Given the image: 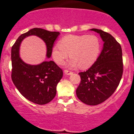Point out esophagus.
<instances>
[{
    "instance_id": "esophagus-1",
    "label": "esophagus",
    "mask_w": 134,
    "mask_h": 134,
    "mask_svg": "<svg viewBox=\"0 0 134 134\" xmlns=\"http://www.w3.org/2000/svg\"><path fill=\"white\" fill-rule=\"evenodd\" d=\"M64 73L66 75H71L72 74V71H70V70H64Z\"/></svg>"
}]
</instances>
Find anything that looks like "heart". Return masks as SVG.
<instances>
[{
    "instance_id": "obj_1",
    "label": "heart",
    "mask_w": 134,
    "mask_h": 134,
    "mask_svg": "<svg viewBox=\"0 0 134 134\" xmlns=\"http://www.w3.org/2000/svg\"><path fill=\"white\" fill-rule=\"evenodd\" d=\"M100 51V42L94 35H67L53 46L52 57L56 64H64L69 57L71 68H88L97 59Z\"/></svg>"
}]
</instances>
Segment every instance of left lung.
<instances>
[{"instance_id":"left-lung-1","label":"left lung","mask_w":134,"mask_h":134,"mask_svg":"<svg viewBox=\"0 0 134 134\" xmlns=\"http://www.w3.org/2000/svg\"><path fill=\"white\" fill-rule=\"evenodd\" d=\"M104 42L97 60L86 71L79 72L81 83L76 95L81 102L95 105L104 102L115 92L123 72L122 49L120 44L110 34L92 29Z\"/></svg>"}]
</instances>
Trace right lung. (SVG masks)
Returning <instances> with one entry per match:
<instances>
[{
  "label": "right lung",
  "instance_id": "right-lung-1",
  "mask_svg": "<svg viewBox=\"0 0 134 134\" xmlns=\"http://www.w3.org/2000/svg\"><path fill=\"white\" fill-rule=\"evenodd\" d=\"M60 32H50L34 28L19 37L11 48L12 81L20 93L30 102L44 105L51 102L57 93V84L63 76V71L53 61H46L37 65L25 64L19 56L21 41L29 36H38L45 42L48 58Z\"/></svg>",
  "mask_w": 134,
  "mask_h": 134
}]
</instances>
